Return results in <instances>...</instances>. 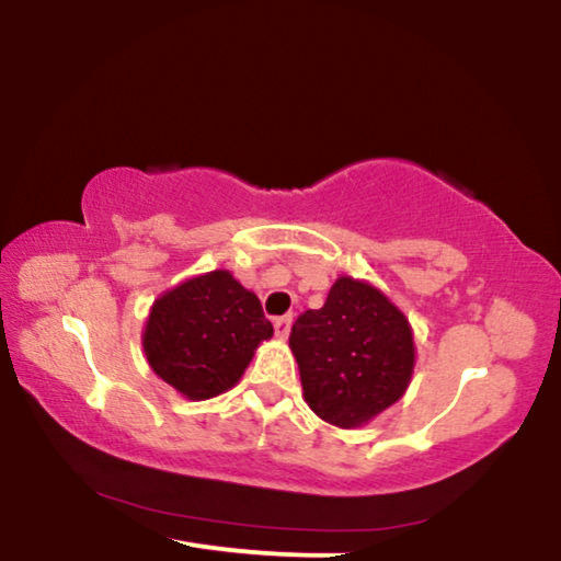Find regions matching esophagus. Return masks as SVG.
<instances>
[{"mask_svg":"<svg viewBox=\"0 0 561 561\" xmlns=\"http://www.w3.org/2000/svg\"><path fill=\"white\" fill-rule=\"evenodd\" d=\"M291 314H287V317H279V319H274V331H277V336L279 339H287L289 336V329H291Z\"/></svg>","mask_w":561,"mask_h":561,"instance_id":"34e87169","label":"esophagus"}]
</instances>
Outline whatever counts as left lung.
I'll list each match as a JSON object with an SVG mask.
<instances>
[{"mask_svg": "<svg viewBox=\"0 0 561 561\" xmlns=\"http://www.w3.org/2000/svg\"><path fill=\"white\" fill-rule=\"evenodd\" d=\"M289 346L304 401L339 428H358L401 401L415 366L413 331L403 311L354 277H339L324 307L294 321Z\"/></svg>", "mask_w": 561, "mask_h": 561, "instance_id": "8db88e82", "label": "left lung"}]
</instances>
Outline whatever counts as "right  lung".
I'll use <instances>...</instances> for the list:
<instances>
[{
  "label": "right lung",
  "mask_w": 561,
  "mask_h": 561,
  "mask_svg": "<svg viewBox=\"0 0 561 561\" xmlns=\"http://www.w3.org/2000/svg\"><path fill=\"white\" fill-rule=\"evenodd\" d=\"M274 329L257 294L227 270L193 277L150 307L144 351L153 371L190 401L215 398L240 381Z\"/></svg>",
  "instance_id": "obj_1"
}]
</instances>
